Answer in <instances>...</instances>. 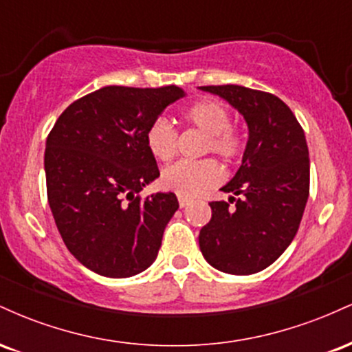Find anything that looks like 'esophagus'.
I'll list each match as a JSON object with an SVG mask.
<instances>
[{"label":"esophagus","mask_w":352,"mask_h":352,"mask_svg":"<svg viewBox=\"0 0 352 352\" xmlns=\"http://www.w3.org/2000/svg\"><path fill=\"white\" fill-rule=\"evenodd\" d=\"M192 204V199H188V197H184V195H179V205L180 208H185L187 205Z\"/></svg>","instance_id":"esophagus-1"}]
</instances>
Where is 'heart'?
<instances>
[{
  "label": "heart",
  "mask_w": 352,
  "mask_h": 352,
  "mask_svg": "<svg viewBox=\"0 0 352 352\" xmlns=\"http://www.w3.org/2000/svg\"><path fill=\"white\" fill-rule=\"evenodd\" d=\"M184 119L207 135L204 151L225 160H233L241 152L240 135L230 127V111L218 100H199L184 111ZM145 144L155 159L168 162L177 151V131L167 119L160 117L148 125ZM221 179V170L212 159L179 160L162 170L160 184L184 197L199 195Z\"/></svg>",
  "instance_id": "heart-1"
}]
</instances>
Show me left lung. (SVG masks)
Returning <instances> with one entry per match:
<instances>
[{
    "instance_id": "8db88e82",
    "label": "left lung",
    "mask_w": 352,
    "mask_h": 352,
    "mask_svg": "<svg viewBox=\"0 0 352 352\" xmlns=\"http://www.w3.org/2000/svg\"><path fill=\"white\" fill-rule=\"evenodd\" d=\"M236 109L248 140L235 177L223 185L236 201H212V220L200 230L205 260L228 274L268 268L300 228L309 195V152L300 122L276 96L243 86H204Z\"/></svg>"
}]
</instances>
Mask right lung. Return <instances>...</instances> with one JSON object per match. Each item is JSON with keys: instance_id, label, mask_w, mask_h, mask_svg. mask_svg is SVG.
Instances as JSON below:
<instances>
[{"instance_id": "add662e5", "label": "right lung", "mask_w": 352, "mask_h": 352, "mask_svg": "<svg viewBox=\"0 0 352 352\" xmlns=\"http://www.w3.org/2000/svg\"><path fill=\"white\" fill-rule=\"evenodd\" d=\"M182 98L177 86H107L72 102L47 135L56 227L76 260L100 276H134L155 261L179 200L172 192L137 197L160 175L145 132Z\"/></svg>"}]
</instances>
